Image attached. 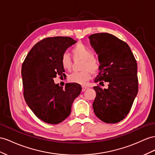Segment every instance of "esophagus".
I'll return each instance as SVG.
<instances>
[{
    "label": "esophagus",
    "mask_w": 155,
    "mask_h": 155,
    "mask_svg": "<svg viewBox=\"0 0 155 155\" xmlns=\"http://www.w3.org/2000/svg\"><path fill=\"white\" fill-rule=\"evenodd\" d=\"M86 89H87V87L84 86H82V92H84V91H85Z\"/></svg>",
    "instance_id": "obj_1"
}]
</instances>
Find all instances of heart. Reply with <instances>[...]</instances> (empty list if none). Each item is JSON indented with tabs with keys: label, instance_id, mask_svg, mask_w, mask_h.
Here are the masks:
<instances>
[{
	"label": "heart",
	"instance_id": "heart-1",
	"mask_svg": "<svg viewBox=\"0 0 155 155\" xmlns=\"http://www.w3.org/2000/svg\"><path fill=\"white\" fill-rule=\"evenodd\" d=\"M74 60L82 59L80 69L78 72H73L68 76V81L70 82L77 83L79 84H84L88 81L92 74H96L100 68L98 59L93 55V51L89 48L78 43L71 50ZM61 64L65 70H70L73 65V61L67 54H63L61 58Z\"/></svg>",
	"mask_w": 155,
	"mask_h": 155
}]
</instances>
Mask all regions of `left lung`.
I'll use <instances>...</instances> for the list:
<instances>
[{
	"instance_id": "left-lung-1",
	"label": "left lung",
	"mask_w": 155,
	"mask_h": 155,
	"mask_svg": "<svg viewBox=\"0 0 155 155\" xmlns=\"http://www.w3.org/2000/svg\"><path fill=\"white\" fill-rule=\"evenodd\" d=\"M89 38L100 63L94 81L109 82L107 89L98 84L94 87V111L103 122L115 124L129 113L137 94V62L128 44L113 35L95 33Z\"/></svg>"
}]
</instances>
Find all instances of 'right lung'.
Returning a JSON list of instances; mask_svg holds the SVG:
<instances>
[{
  "label": "right lung",
  "instance_id": "right-lung-1",
  "mask_svg": "<svg viewBox=\"0 0 155 155\" xmlns=\"http://www.w3.org/2000/svg\"><path fill=\"white\" fill-rule=\"evenodd\" d=\"M76 42L68 37L44 38L31 48L22 64L25 100L35 115L48 124H57L68 117L82 90L77 83H67L63 88L54 82L58 75L64 77L61 56Z\"/></svg>",
  "mask_w": 155,
  "mask_h": 155
}]
</instances>
